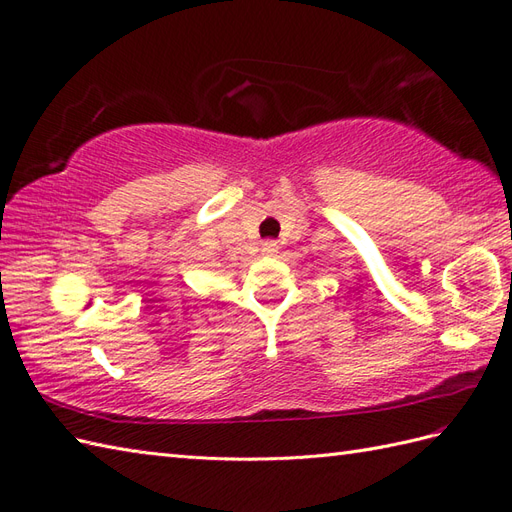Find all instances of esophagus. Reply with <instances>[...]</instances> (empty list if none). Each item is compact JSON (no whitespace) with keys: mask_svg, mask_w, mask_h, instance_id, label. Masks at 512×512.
<instances>
[{"mask_svg":"<svg viewBox=\"0 0 512 512\" xmlns=\"http://www.w3.org/2000/svg\"><path fill=\"white\" fill-rule=\"evenodd\" d=\"M279 251V244L275 240H266L264 244H261V253L264 255H275Z\"/></svg>","mask_w":512,"mask_h":512,"instance_id":"34e87169","label":"esophagus"}]
</instances>
